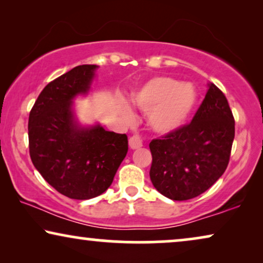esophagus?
I'll return each instance as SVG.
<instances>
[{
	"instance_id": "obj_1",
	"label": "esophagus",
	"mask_w": 263,
	"mask_h": 263,
	"mask_svg": "<svg viewBox=\"0 0 263 263\" xmlns=\"http://www.w3.org/2000/svg\"><path fill=\"white\" fill-rule=\"evenodd\" d=\"M129 147H130V149H138L140 147H142L141 139L135 135L132 136V138L129 139Z\"/></svg>"
}]
</instances>
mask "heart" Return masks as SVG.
I'll return each instance as SVG.
<instances>
[{"mask_svg":"<svg viewBox=\"0 0 263 263\" xmlns=\"http://www.w3.org/2000/svg\"><path fill=\"white\" fill-rule=\"evenodd\" d=\"M197 100L195 88L168 77H156L140 86L132 95V102L148 111L147 123L153 132L165 135L185 124ZM125 115H130L128 109Z\"/></svg>","mask_w":263,"mask_h":263,"instance_id":"1","label":"heart"}]
</instances>
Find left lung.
Here are the masks:
<instances>
[{"label":"left lung","mask_w":263,"mask_h":263,"mask_svg":"<svg viewBox=\"0 0 263 263\" xmlns=\"http://www.w3.org/2000/svg\"><path fill=\"white\" fill-rule=\"evenodd\" d=\"M233 139L235 120L228 99L210 82L193 121L151 141L154 188L175 201L199 196L225 172Z\"/></svg>","instance_id":"left-lung-1"}]
</instances>
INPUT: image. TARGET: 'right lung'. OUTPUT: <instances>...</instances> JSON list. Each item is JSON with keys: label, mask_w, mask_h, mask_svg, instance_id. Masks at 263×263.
Returning <instances> with one entry per match:
<instances>
[{"label": "right lung", "mask_w": 263, "mask_h": 263, "mask_svg": "<svg viewBox=\"0 0 263 263\" xmlns=\"http://www.w3.org/2000/svg\"><path fill=\"white\" fill-rule=\"evenodd\" d=\"M97 68L78 66L46 85L28 117L34 167L57 192L75 200L105 192L128 152L127 135L99 123L82 125L75 115L74 99L88 95Z\"/></svg>", "instance_id": "obj_1"}]
</instances>
